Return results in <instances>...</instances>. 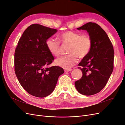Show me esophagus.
Returning a JSON list of instances; mask_svg holds the SVG:
<instances>
[{
  "instance_id": "1",
  "label": "esophagus",
  "mask_w": 125,
  "mask_h": 125,
  "mask_svg": "<svg viewBox=\"0 0 125 125\" xmlns=\"http://www.w3.org/2000/svg\"><path fill=\"white\" fill-rule=\"evenodd\" d=\"M72 70L71 69H66L65 70V72H69V71H71Z\"/></svg>"
}]
</instances>
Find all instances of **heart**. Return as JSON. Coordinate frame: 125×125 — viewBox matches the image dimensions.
Instances as JSON below:
<instances>
[{"instance_id": "heart-1", "label": "heart", "mask_w": 125, "mask_h": 125, "mask_svg": "<svg viewBox=\"0 0 125 125\" xmlns=\"http://www.w3.org/2000/svg\"><path fill=\"white\" fill-rule=\"evenodd\" d=\"M60 41L64 44L70 45L68 53L56 60V64L59 66L69 69L78 62V57L83 58L90 53L92 42L90 37L86 35L73 31L64 32L60 35ZM46 46L50 53L55 57H58L61 53L60 42L55 39L49 38L46 41Z\"/></svg>"}]
</instances>
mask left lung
Masks as SVG:
<instances>
[{"label":"left lung","mask_w":125,"mask_h":125,"mask_svg":"<svg viewBox=\"0 0 125 125\" xmlns=\"http://www.w3.org/2000/svg\"><path fill=\"white\" fill-rule=\"evenodd\" d=\"M77 29L86 30L92 46L90 53L78 64L82 67L83 75L74 84L80 94L92 95L104 88L112 73L114 48L106 33L96 23L89 22Z\"/></svg>","instance_id":"left-lung-1"}]
</instances>
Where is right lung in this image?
<instances>
[{"mask_svg":"<svg viewBox=\"0 0 125 125\" xmlns=\"http://www.w3.org/2000/svg\"><path fill=\"white\" fill-rule=\"evenodd\" d=\"M57 32L56 29L33 24L19 41L14 54L15 73L21 86L32 95H50L64 73L60 67H47L54 58L48 50L46 41Z\"/></svg>","mask_w":125,"mask_h":125,"instance_id":"add662e5","label":"right lung"}]
</instances>
